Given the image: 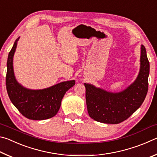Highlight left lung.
Returning a JSON list of instances; mask_svg holds the SVG:
<instances>
[{
	"instance_id": "left-lung-1",
	"label": "left lung",
	"mask_w": 157,
	"mask_h": 157,
	"mask_svg": "<svg viewBox=\"0 0 157 157\" xmlns=\"http://www.w3.org/2000/svg\"><path fill=\"white\" fill-rule=\"evenodd\" d=\"M149 73L150 62L145 48L142 45L139 76L124 91L113 94L84 84L86 107L90 117L98 122L107 124H118L127 120L145 100L148 91Z\"/></svg>"
}]
</instances>
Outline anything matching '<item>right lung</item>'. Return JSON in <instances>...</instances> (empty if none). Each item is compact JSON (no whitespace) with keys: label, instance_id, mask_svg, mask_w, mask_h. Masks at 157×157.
<instances>
[{"label":"right lung","instance_id":"1","mask_svg":"<svg viewBox=\"0 0 157 157\" xmlns=\"http://www.w3.org/2000/svg\"><path fill=\"white\" fill-rule=\"evenodd\" d=\"M14 44L7 62L6 89L11 102L20 113L30 120H45L56 115L66 92L73 86L75 80L68 81L43 90L23 88L16 80L13 71L14 56L17 41Z\"/></svg>","mask_w":157,"mask_h":157}]
</instances>
